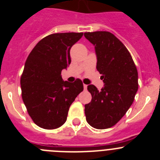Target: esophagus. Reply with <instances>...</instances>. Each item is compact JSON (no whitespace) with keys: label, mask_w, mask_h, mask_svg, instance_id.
<instances>
[{"label":"esophagus","mask_w":160,"mask_h":160,"mask_svg":"<svg viewBox=\"0 0 160 160\" xmlns=\"http://www.w3.org/2000/svg\"><path fill=\"white\" fill-rule=\"evenodd\" d=\"M83 87H84V90H87V85L84 84V85H83Z\"/></svg>","instance_id":"esophagus-1"}]
</instances>
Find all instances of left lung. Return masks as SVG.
Listing matches in <instances>:
<instances>
[{"label":"left lung","mask_w":160,"mask_h":160,"mask_svg":"<svg viewBox=\"0 0 160 160\" xmlns=\"http://www.w3.org/2000/svg\"><path fill=\"white\" fill-rule=\"evenodd\" d=\"M95 47L97 70L104 87L98 90L94 85L87 90L92 99L85 105L87 121L96 129H107L119 121L135 99L138 90V71L131 53L122 42L107 31L84 33Z\"/></svg>","instance_id":"obj_1"}]
</instances>
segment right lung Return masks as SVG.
<instances>
[{
	"label": "right lung",
	"instance_id": "obj_1",
	"mask_svg": "<svg viewBox=\"0 0 160 160\" xmlns=\"http://www.w3.org/2000/svg\"><path fill=\"white\" fill-rule=\"evenodd\" d=\"M83 32L48 35L37 44L25 61L21 77L22 96L36 125L52 130L65 123L70 105L83 90L81 79L63 81L62 70L71 62L70 51Z\"/></svg>",
	"mask_w": 160,
	"mask_h": 160
}]
</instances>
